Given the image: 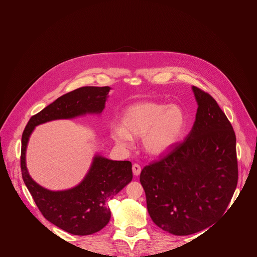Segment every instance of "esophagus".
I'll use <instances>...</instances> for the list:
<instances>
[{"instance_id": "esophagus-1", "label": "esophagus", "mask_w": 257, "mask_h": 257, "mask_svg": "<svg viewBox=\"0 0 257 257\" xmlns=\"http://www.w3.org/2000/svg\"><path fill=\"white\" fill-rule=\"evenodd\" d=\"M141 171H142V168H141L140 165L134 164V165L132 166V172H133L134 176H139V175L141 174Z\"/></svg>"}]
</instances>
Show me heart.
<instances>
[{
    "mask_svg": "<svg viewBox=\"0 0 257 257\" xmlns=\"http://www.w3.org/2000/svg\"><path fill=\"white\" fill-rule=\"evenodd\" d=\"M187 118L183 108L175 104L143 101L128 106L119 125L109 129L112 141L129 147L132 139L143 138V148L150 156H161L181 140Z\"/></svg>",
    "mask_w": 257,
    "mask_h": 257,
    "instance_id": "b5f03b06",
    "label": "heart"
}]
</instances>
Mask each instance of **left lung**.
<instances>
[{
  "label": "left lung",
  "instance_id": "8db88e82",
  "mask_svg": "<svg viewBox=\"0 0 257 257\" xmlns=\"http://www.w3.org/2000/svg\"><path fill=\"white\" fill-rule=\"evenodd\" d=\"M198 109L185 141L146 166L140 181L152 221L175 235L209 227L225 212L237 184L233 128L209 93L193 86Z\"/></svg>",
  "mask_w": 257,
  "mask_h": 257
}]
</instances>
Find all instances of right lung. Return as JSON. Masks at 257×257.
I'll return each mask as SVG.
<instances>
[{
	"label": "right lung",
	"mask_w": 257,
	"mask_h": 257,
	"mask_svg": "<svg viewBox=\"0 0 257 257\" xmlns=\"http://www.w3.org/2000/svg\"><path fill=\"white\" fill-rule=\"evenodd\" d=\"M110 89L109 86H84L67 92L31 116L23 132L21 169L27 188L49 222L75 235L92 234L108 224L111 213L107 202L132 180L131 163L96 154L85 177L78 185L65 191H50L36 183L29 175L26 166L27 146L31 133L40 124L100 114Z\"/></svg>",
	"instance_id": "1"
}]
</instances>
